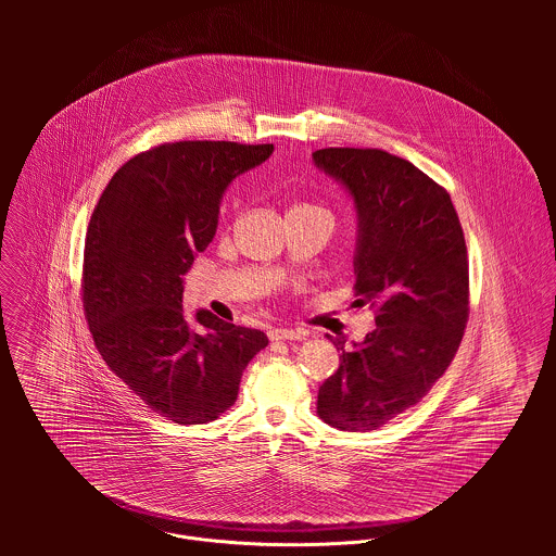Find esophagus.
I'll use <instances>...</instances> for the list:
<instances>
[{"instance_id": "obj_1", "label": "esophagus", "mask_w": 556, "mask_h": 556, "mask_svg": "<svg viewBox=\"0 0 556 556\" xmlns=\"http://www.w3.org/2000/svg\"><path fill=\"white\" fill-rule=\"evenodd\" d=\"M269 338L271 340H302L304 333L300 329H289V327H276L269 331Z\"/></svg>"}]
</instances>
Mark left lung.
I'll return each instance as SVG.
<instances>
[{"label":"left lung","mask_w":556,"mask_h":556,"mask_svg":"<svg viewBox=\"0 0 556 556\" xmlns=\"http://www.w3.org/2000/svg\"><path fill=\"white\" fill-rule=\"evenodd\" d=\"M318 170L353 199L355 304L377 327L340 344V366L318 388V417L349 432L377 430L417 404L452 364L469 317V261L450 194L408 160L381 150L327 148Z\"/></svg>","instance_id":"1"}]
</instances>
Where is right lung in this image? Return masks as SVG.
<instances>
[{
    "mask_svg": "<svg viewBox=\"0 0 556 556\" xmlns=\"http://www.w3.org/2000/svg\"><path fill=\"white\" fill-rule=\"evenodd\" d=\"M274 146L164 143L128 160L104 188L85 238L83 308L106 366L175 424H207L238 400L241 372L267 346L261 329L184 315V274L218 229L220 201Z\"/></svg>",
    "mask_w": 556,
    "mask_h": 556,
    "instance_id": "1",
    "label": "right lung"
}]
</instances>
